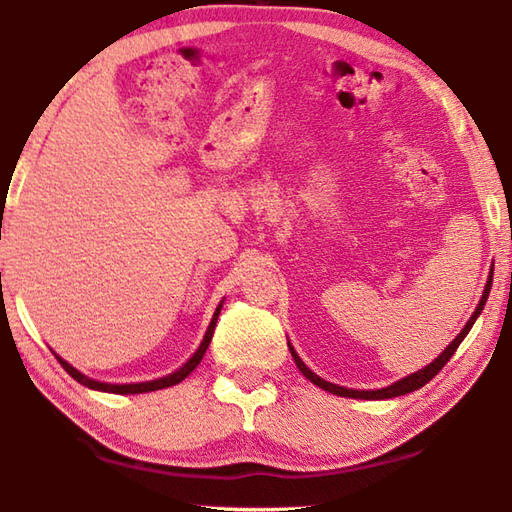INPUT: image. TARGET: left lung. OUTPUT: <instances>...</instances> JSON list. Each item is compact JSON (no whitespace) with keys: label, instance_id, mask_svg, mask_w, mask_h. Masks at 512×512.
<instances>
[{"label":"left lung","instance_id":"left-lung-1","mask_svg":"<svg viewBox=\"0 0 512 512\" xmlns=\"http://www.w3.org/2000/svg\"><path fill=\"white\" fill-rule=\"evenodd\" d=\"M491 281H493V275L488 277V281H486V288H484V295H482V299H480V303H477V308H475V312L471 314V319H469V323L464 325V330L455 336L453 339V343L447 347V350H444L436 361L433 363H429L427 367L424 369H420V372H416V374H411V376H407V378H402V380H398V383H394V385H389V387H385V389H374V391H358V389H347V387H339V385H332V383H328V380H323V378H319L317 374L314 372H310V369L303 365V361L301 358L297 356V352H295V347H292L290 343H288V347H290V354H292V358H295V363H297V367H299V372L306 376L310 383H314L317 387H321V389H325V391H330V394H336V396H345V398H363V400H385V398H394V396H405V394H409V391H416V389H420V387H424L429 383V380L436 376L440 369L447 365V361L449 358L455 354V350H458L460 347V343L464 341V336L469 334V330L473 328V323H475V319L480 317V312L484 310V303H486V299H488V292H491Z\"/></svg>","mask_w":512,"mask_h":512}]
</instances>
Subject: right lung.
I'll return each mask as SVG.
<instances>
[{
    "label": "right lung",
    "mask_w": 512,
    "mask_h": 512,
    "mask_svg": "<svg viewBox=\"0 0 512 512\" xmlns=\"http://www.w3.org/2000/svg\"><path fill=\"white\" fill-rule=\"evenodd\" d=\"M220 310H222V303H220V306H217V310H215V314H213V319H211V323H209V330H206L204 339H202V343H200V347H198V352H195V354L189 358V361L178 369V372H173V374H169V376H165V378L147 380V383H132V385L99 383V380H92V378H88V376H83V374L79 372V369H74L70 363H65L61 356H57V361L61 363V367L65 369V372H68V374L76 380V383H81V385L90 387V389L110 391V394H145V391H156V389H165V387H171V385H178V383H182V380L193 372L195 367L200 365L202 356H204V352H206V347H209V343H211V339H213V330H215L217 317H220Z\"/></svg>",
    "instance_id": "obj_1"
}]
</instances>
